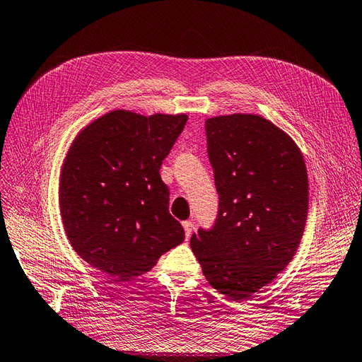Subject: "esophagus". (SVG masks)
<instances>
[{
    "instance_id": "esophagus-1",
    "label": "esophagus",
    "mask_w": 362,
    "mask_h": 362,
    "mask_svg": "<svg viewBox=\"0 0 362 362\" xmlns=\"http://www.w3.org/2000/svg\"><path fill=\"white\" fill-rule=\"evenodd\" d=\"M182 227H184V232H186V238L189 240L190 235L193 233V223L192 221H184Z\"/></svg>"
}]
</instances>
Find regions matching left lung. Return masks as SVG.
<instances>
[{"label":"left lung","instance_id":"8db88e82","mask_svg":"<svg viewBox=\"0 0 362 362\" xmlns=\"http://www.w3.org/2000/svg\"><path fill=\"white\" fill-rule=\"evenodd\" d=\"M206 135L219 209L190 247L209 284L241 301L295 257L308 211L307 169L295 141L259 115L209 118Z\"/></svg>","mask_w":362,"mask_h":362}]
</instances>
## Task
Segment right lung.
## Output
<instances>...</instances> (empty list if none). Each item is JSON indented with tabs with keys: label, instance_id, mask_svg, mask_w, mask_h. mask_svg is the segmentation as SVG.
Listing matches in <instances>:
<instances>
[{
	"label": "right lung",
	"instance_id": "1",
	"mask_svg": "<svg viewBox=\"0 0 362 362\" xmlns=\"http://www.w3.org/2000/svg\"><path fill=\"white\" fill-rule=\"evenodd\" d=\"M187 115L112 110L86 126L61 167L59 211L74 250L117 281L184 241L160 169Z\"/></svg>",
	"mask_w": 362,
	"mask_h": 362
}]
</instances>
